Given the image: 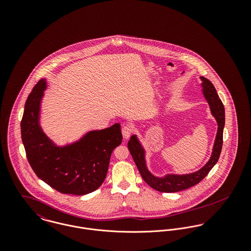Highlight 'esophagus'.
<instances>
[{
  "instance_id": "obj_1",
  "label": "esophagus",
  "mask_w": 251,
  "mask_h": 251,
  "mask_svg": "<svg viewBox=\"0 0 251 251\" xmlns=\"http://www.w3.org/2000/svg\"><path fill=\"white\" fill-rule=\"evenodd\" d=\"M133 132V128L131 126H125L123 128H122V133H123V136L125 139H128L130 137V135L132 134Z\"/></svg>"
}]
</instances>
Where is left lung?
<instances>
[{
    "label": "left lung",
    "instance_id": "left-lung-1",
    "mask_svg": "<svg viewBox=\"0 0 251 251\" xmlns=\"http://www.w3.org/2000/svg\"><path fill=\"white\" fill-rule=\"evenodd\" d=\"M201 79V87H202V94L207 100L212 115L215 117V121L217 123V131L215 136V143L213 147L212 155L209 161L198 171L189 174H166L163 177H157L153 175L147 166L146 162V151L144 149L143 145L138 139L136 134H133L128 143L127 147L132 155V158L142 176L144 180L153 189L160 191V192H177L186 188H189L198 182H200L204 179L212 168L218 161L222 143H223V128L225 125V110L222 101L220 100L215 86L213 83L203 77L200 76Z\"/></svg>",
    "mask_w": 251,
    "mask_h": 251
}]
</instances>
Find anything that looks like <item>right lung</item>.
Returning <instances> with one entry per match:
<instances>
[{"mask_svg": "<svg viewBox=\"0 0 251 251\" xmlns=\"http://www.w3.org/2000/svg\"><path fill=\"white\" fill-rule=\"evenodd\" d=\"M46 79L29 95L21 121V137L28 161L36 176L64 194L85 195L97 190L107 175L113 150L123 141L119 123L91 130L72 143L59 146L40 126Z\"/></svg>", "mask_w": 251, "mask_h": 251, "instance_id": "add662e5", "label": "right lung"}]
</instances>
